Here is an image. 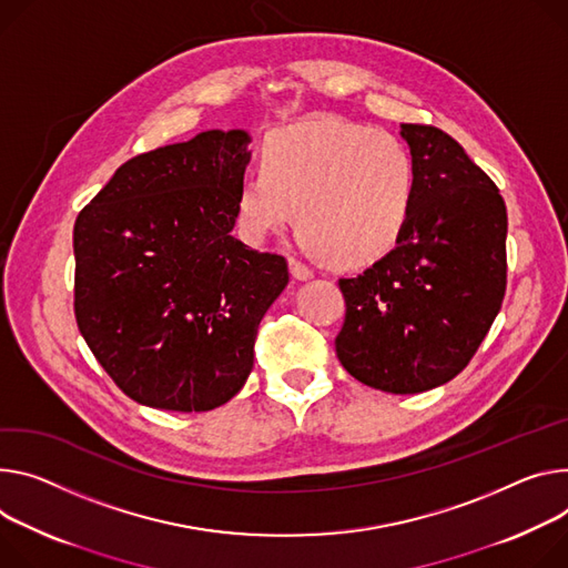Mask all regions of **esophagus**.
I'll return each mask as SVG.
<instances>
[{"mask_svg": "<svg viewBox=\"0 0 568 568\" xmlns=\"http://www.w3.org/2000/svg\"><path fill=\"white\" fill-rule=\"evenodd\" d=\"M290 270H292V276L296 278V281H311L313 276H315V272L307 267L305 263H301L298 257H292L290 261Z\"/></svg>", "mask_w": 568, "mask_h": 568, "instance_id": "obj_1", "label": "esophagus"}]
</instances>
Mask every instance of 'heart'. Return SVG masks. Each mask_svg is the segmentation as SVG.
Wrapping results in <instances>:
<instances>
[{
	"instance_id": "heart-1",
	"label": "heart",
	"mask_w": 568,
	"mask_h": 568,
	"mask_svg": "<svg viewBox=\"0 0 568 568\" xmlns=\"http://www.w3.org/2000/svg\"><path fill=\"white\" fill-rule=\"evenodd\" d=\"M417 187V163L400 138L328 115L272 133L263 170L237 183L235 209L244 235L261 242L285 229L298 205L307 253L365 267L398 244Z\"/></svg>"
}]
</instances>
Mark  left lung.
I'll return each instance as SVG.
<instances>
[{
	"instance_id": "1",
	"label": "left lung",
	"mask_w": 568,
	"mask_h": 568,
	"mask_svg": "<svg viewBox=\"0 0 568 568\" xmlns=\"http://www.w3.org/2000/svg\"><path fill=\"white\" fill-rule=\"evenodd\" d=\"M419 172L398 244L355 278L335 339L342 367L389 394L455 378L478 351L505 296L507 211L494 181L448 133L400 124Z\"/></svg>"
}]
</instances>
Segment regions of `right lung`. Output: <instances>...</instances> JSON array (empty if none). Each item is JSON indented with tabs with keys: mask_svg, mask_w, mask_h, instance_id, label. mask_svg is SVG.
<instances>
[{
	"mask_svg": "<svg viewBox=\"0 0 568 568\" xmlns=\"http://www.w3.org/2000/svg\"><path fill=\"white\" fill-rule=\"evenodd\" d=\"M251 135L211 129L126 161L74 224V315L97 363L146 407L209 412L253 369L287 261L237 237Z\"/></svg>",
	"mask_w": 568,
	"mask_h": 568,
	"instance_id": "1",
	"label": "right lung"
}]
</instances>
